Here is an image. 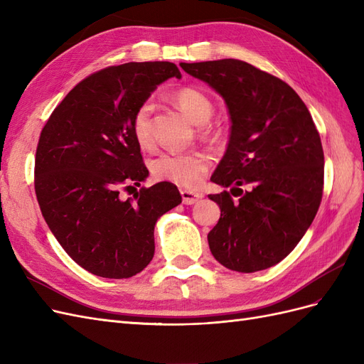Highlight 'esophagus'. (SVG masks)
Wrapping results in <instances>:
<instances>
[{"label": "esophagus", "instance_id": "obj_1", "mask_svg": "<svg viewBox=\"0 0 364 364\" xmlns=\"http://www.w3.org/2000/svg\"><path fill=\"white\" fill-rule=\"evenodd\" d=\"M181 196H182V202L185 205H194L203 197L202 193H193V191H188V190H182Z\"/></svg>", "mask_w": 364, "mask_h": 364}]
</instances>
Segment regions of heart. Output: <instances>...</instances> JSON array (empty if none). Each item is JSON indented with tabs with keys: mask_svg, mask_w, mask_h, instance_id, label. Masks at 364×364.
Segmentation results:
<instances>
[{
	"mask_svg": "<svg viewBox=\"0 0 364 364\" xmlns=\"http://www.w3.org/2000/svg\"><path fill=\"white\" fill-rule=\"evenodd\" d=\"M173 100L181 111L196 124H205L213 115V102L197 87L183 86L173 92ZM151 102H142L132 115V135L141 147L151 144ZM211 168V158L203 151L171 153L164 151L150 161V171L158 181L171 182L182 188L196 190Z\"/></svg>",
	"mask_w": 364,
	"mask_h": 364,
	"instance_id": "b5f03b06",
	"label": "heart"
}]
</instances>
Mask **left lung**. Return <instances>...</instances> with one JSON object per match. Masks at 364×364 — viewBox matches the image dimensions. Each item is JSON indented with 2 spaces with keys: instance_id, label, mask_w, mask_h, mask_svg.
Instances as JSON below:
<instances>
[{
  "instance_id": "8db88e82",
  "label": "left lung",
  "mask_w": 364,
  "mask_h": 364,
  "mask_svg": "<svg viewBox=\"0 0 364 364\" xmlns=\"http://www.w3.org/2000/svg\"><path fill=\"white\" fill-rule=\"evenodd\" d=\"M225 98L230 136L209 194L220 220L208 234L222 266L252 273L282 261L310 228L323 194V149L310 111L291 86L253 65L222 59L181 63Z\"/></svg>"
}]
</instances>
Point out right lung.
<instances>
[{
  "label": "right lung",
  "mask_w": 364,
  "mask_h": 364,
  "mask_svg": "<svg viewBox=\"0 0 364 364\" xmlns=\"http://www.w3.org/2000/svg\"><path fill=\"white\" fill-rule=\"evenodd\" d=\"M170 77L171 62H129L77 83L43 126L35 159L41 213L80 267L123 279L155 255L156 220L182 202L178 188L159 182L121 199L149 176L132 135L135 109Z\"/></svg>",
  "instance_id": "1"
}]
</instances>
